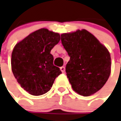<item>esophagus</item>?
I'll return each instance as SVG.
<instances>
[{
  "instance_id": "esophagus-1",
  "label": "esophagus",
  "mask_w": 121,
  "mask_h": 121,
  "mask_svg": "<svg viewBox=\"0 0 121 121\" xmlns=\"http://www.w3.org/2000/svg\"><path fill=\"white\" fill-rule=\"evenodd\" d=\"M60 71H61L63 73H65V67H63V66L60 68Z\"/></svg>"
}]
</instances>
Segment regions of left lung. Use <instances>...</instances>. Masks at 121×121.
Masks as SVG:
<instances>
[{"instance_id":"1","label":"left lung","mask_w":121,"mask_h":121,"mask_svg":"<svg viewBox=\"0 0 121 121\" xmlns=\"http://www.w3.org/2000/svg\"><path fill=\"white\" fill-rule=\"evenodd\" d=\"M61 42L70 56L66 73L73 90L83 96L100 90L111 71L107 48L86 30L63 34Z\"/></svg>"}]
</instances>
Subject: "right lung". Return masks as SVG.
<instances>
[{
	"label": "right lung",
	"mask_w": 121,
	"mask_h": 121,
	"mask_svg": "<svg viewBox=\"0 0 121 121\" xmlns=\"http://www.w3.org/2000/svg\"><path fill=\"white\" fill-rule=\"evenodd\" d=\"M58 33L42 28L15 45L12 52L13 73L21 87L33 95L48 92L62 72L53 65L51 50L59 42Z\"/></svg>",
	"instance_id": "add662e5"
}]
</instances>
